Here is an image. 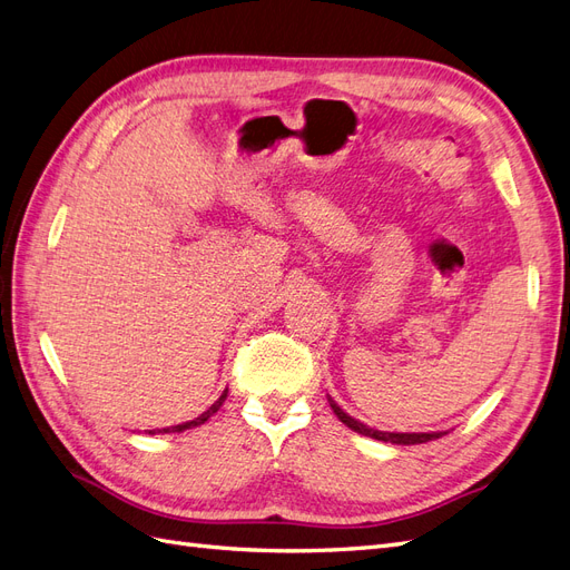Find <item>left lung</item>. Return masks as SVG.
<instances>
[{"instance_id":"obj_1","label":"left lung","mask_w":570,"mask_h":570,"mask_svg":"<svg viewBox=\"0 0 570 570\" xmlns=\"http://www.w3.org/2000/svg\"><path fill=\"white\" fill-rule=\"evenodd\" d=\"M327 402H331V409L335 411V416H337L344 425L352 428L354 433H358V435H366V438L381 440V442H392V444H421V442H430V440L442 438V433H385V430H375V428H368V425H364L361 421L352 419L350 413H344V411L331 400V396H327Z\"/></svg>"}]
</instances>
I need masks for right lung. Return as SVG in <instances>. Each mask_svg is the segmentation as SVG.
<instances>
[{
  "instance_id": "add662e5",
  "label": "right lung",
  "mask_w": 570,
  "mask_h": 570,
  "mask_svg": "<svg viewBox=\"0 0 570 570\" xmlns=\"http://www.w3.org/2000/svg\"><path fill=\"white\" fill-rule=\"evenodd\" d=\"M226 396H228V390L226 392H223L220 396H218V400L209 406V409H206L204 413H202V416H197L195 421H187V423H180V425H174V428H164V433H183V430H189V428H197V425H202V423H206V421H209L212 416H214V413L223 406V402H226ZM149 433H151V430H149ZM159 433H161V430H159Z\"/></svg>"
}]
</instances>
